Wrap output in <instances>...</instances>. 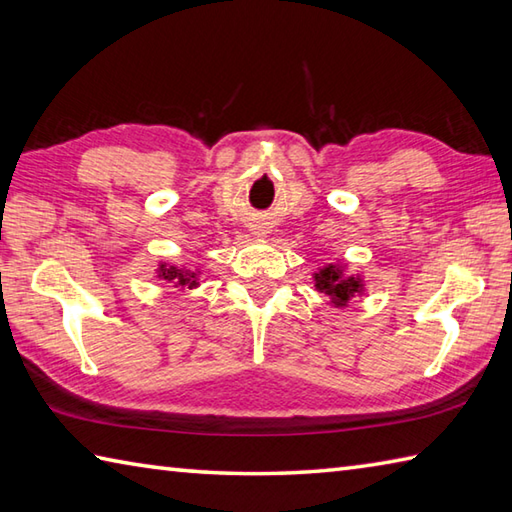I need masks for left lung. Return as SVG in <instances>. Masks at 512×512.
<instances>
[{
    "label": "left lung",
    "instance_id": "left-lung-1",
    "mask_svg": "<svg viewBox=\"0 0 512 512\" xmlns=\"http://www.w3.org/2000/svg\"><path fill=\"white\" fill-rule=\"evenodd\" d=\"M314 280L316 289L331 298L333 307H347V302L356 294H362L364 289L360 276L344 274V265L322 267L318 274H314Z\"/></svg>",
    "mask_w": 512,
    "mask_h": 512
}]
</instances>
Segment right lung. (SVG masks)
Masks as SVG:
<instances>
[{"instance_id": "add662e5", "label": "right lung", "mask_w": 512, "mask_h": 512, "mask_svg": "<svg viewBox=\"0 0 512 512\" xmlns=\"http://www.w3.org/2000/svg\"><path fill=\"white\" fill-rule=\"evenodd\" d=\"M156 274H159V278L168 280V283H174V287L194 289L198 285V274H196V271H190V269H179L174 265L161 263L159 269H156Z\"/></svg>"}]
</instances>
